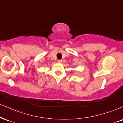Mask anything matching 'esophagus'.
Listing matches in <instances>:
<instances>
[{
	"mask_svg": "<svg viewBox=\"0 0 123 123\" xmlns=\"http://www.w3.org/2000/svg\"><path fill=\"white\" fill-rule=\"evenodd\" d=\"M57 61H58V63H61L62 62V60H58Z\"/></svg>",
	"mask_w": 123,
	"mask_h": 123,
	"instance_id": "34e87169",
	"label": "esophagus"
}]
</instances>
